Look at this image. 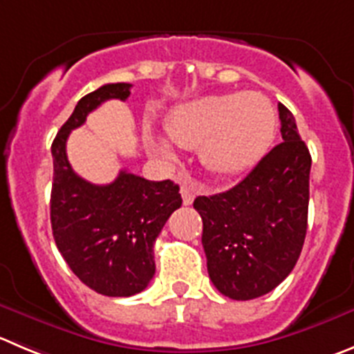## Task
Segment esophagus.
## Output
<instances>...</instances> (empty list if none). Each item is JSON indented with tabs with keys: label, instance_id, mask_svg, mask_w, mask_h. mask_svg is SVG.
Returning <instances> with one entry per match:
<instances>
[{
	"label": "esophagus",
	"instance_id": "34e87169",
	"mask_svg": "<svg viewBox=\"0 0 354 354\" xmlns=\"http://www.w3.org/2000/svg\"><path fill=\"white\" fill-rule=\"evenodd\" d=\"M180 194H183V203L191 205L193 203L194 196H196V186L193 183H184L180 186Z\"/></svg>",
	"mask_w": 354,
	"mask_h": 354
}]
</instances>
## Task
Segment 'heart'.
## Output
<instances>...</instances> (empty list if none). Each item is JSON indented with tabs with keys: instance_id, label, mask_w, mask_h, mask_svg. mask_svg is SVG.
Here are the masks:
<instances>
[{
	"instance_id": "obj_1",
	"label": "heart",
	"mask_w": 354,
	"mask_h": 354,
	"mask_svg": "<svg viewBox=\"0 0 354 354\" xmlns=\"http://www.w3.org/2000/svg\"><path fill=\"white\" fill-rule=\"evenodd\" d=\"M276 123L274 106L262 93H212L175 106L165 118V130L177 146L198 147L208 171L230 177L264 156ZM146 146L165 160L174 158V146L160 133L147 132Z\"/></svg>"
}]
</instances>
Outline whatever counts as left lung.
Returning <instances> with one entry per match:
<instances>
[{"instance_id": "left-lung-1", "label": "left lung", "mask_w": 354, "mask_h": 354, "mask_svg": "<svg viewBox=\"0 0 354 354\" xmlns=\"http://www.w3.org/2000/svg\"><path fill=\"white\" fill-rule=\"evenodd\" d=\"M281 139L241 183L193 207L203 221L208 276L225 297L250 301L290 274L308 230L311 154L294 114L278 104Z\"/></svg>"}]
</instances>
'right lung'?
<instances>
[{"instance_id":"right-lung-1","label":"right lung","mask_w":354,"mask_h":354,"mask_svg":"<svg viewBox=\"0 0 354 354\" xmlns=\"http://www.w3.org/2000/svg\"><path fill=\"white\" fill-rule=\"evenodd\" d=\"M130 88V83H109L80 99L52 144L50 221L57 248L86 287L107 297H130L149 285L156 271L154 241L183 205L171 180L154 183L121 170L111 184L97 186L71 168V130L106 100L129 99Z\"/></svg>"}]
</instances>
